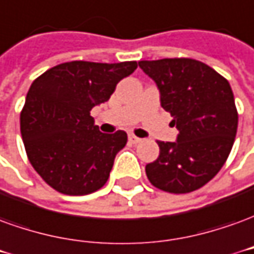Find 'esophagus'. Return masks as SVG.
I'll return each instance as SVG.
<instances>
[{"mask_svg": "<svg viewBox=\"0 0 254 254\" xmlns=\"http://www.w3.org/2000/svg\"><path fill=\"white\" fill-rule=\"evenodd\" d=\"M128 141H130L131 143H138V142H141V138H138V136L130 134V135H128Z\"/></svg>", "mask_w": 254, "mask_h": 254, "instance_id": "34e87169", "label": "esophagus"}]
</instances>
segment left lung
Returning a JSON list of instances; mask_svg holds the SVG:
<instances>
[{"label":"left lung","mask_w":254,"mask_h":254,"mask_svg":"<svg viewBox=\"0 0 254 254\" xmlns=\"http://www.w3.org/2000/svg\"><path fill=\"white\" fill-rule=\"evenodd\" d=\"M154 80L161 107L179 130L175 142L159 141L157 160L146 164L153 186L168 193H190L220 171L238 127L231 86L222 75L193 59L139 61Z\"/></svg>","instance_id":"8db88e82"}]
</instances>
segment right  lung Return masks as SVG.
Wrapping results in <instances>:
<instances>
[{
	"label": "right lung",
	"mask_w": 254,
	"mask_h": 254,
	"mask_svg": "<svg viewBox=\"0 0 254 254\" xmlns=\"http://www.w3.org/2000/svg\"><path fill=\"white\" fill-rule=\"evenodd\" d=\"M136 66L69 61L32 82L20 113L21 138L34 170L55 190L84 195L107 183L127 134L101 132L90 111L108 101Z\"/></svg>",
	"instance_id": "right-lung-1"
}]
</instances>
